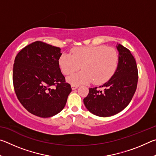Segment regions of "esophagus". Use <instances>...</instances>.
Segmentation results:
<instances>
[{"label": "esophagus", "instance_id": "esophagus-1", "mask_svg": "<svg viewBox=\"0 0 156 156\" xmlns=\"http://www.w3.org/2000/svg\"><path fill=\"white\" fill-rule=\"evenodd\" d=\"M78 87V85H77V84H72V89H73V90H74V89H77Z\"/></svg>", "mask_w": 156, "mask_h": 156}]
</instances>
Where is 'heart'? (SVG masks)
I'll use <instances>...</instances> for the list:
<instances>
[{
  "label": "heart",
  "mask_w": 156,
  "mask_h": 156,
  "mask_svg": "<svg viewBox=\"0 0 156 156\" xmlns=\"http://www.w3.org/2000/svg\"><path fill=\"white\" fill-rule=\"evenodd\" d=\"M71 54L63 53L58 64L63 74L72 75L82 68L81 72L67 78L73 84L106 83L112 77L119 65V54L113 47L105 45L73 48Z\"/></svg>",
  "instance_id": "obj_1"
}]
</instances>
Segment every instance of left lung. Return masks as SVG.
Masks as SVG:
<instances>
[{"label": "left lung", "mask_w": 156, "mask_h": 156, "mask_svg": "<svg viewBox=\"0 0 156 156\" xmlns=\"http://www.w3.org/2000/svg\"><path fill=\"white\" fill-rule=\"evenodd\" d=\"M119 65L110 80L99 87L89 89L83 101L89 112L100 117H109L120 112L127 106L135 94L138 80L136 60L130 51L118 44Z\"/></svg>", "instance_id": "left-lung-1"}]
</instances>
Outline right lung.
<instances>
[{
	"mask_svg": "<svg viewBox=\"0 0 156 156\" xmlns=\"http://www.w3.org/2000/svg\"><path fill=\"white\" fill-rule=\"evenodd\" d=\"M59 47L41 41L18 53L13 67L16 95L29 112L41 118L56 115L65 107L72 91L60 71Z\"/></svg>",
	"mask_w": 156,
	"mask_h": 156,
	"instance_id": "right-lung-1",
	"label": "right lung"
}]
</instances>
